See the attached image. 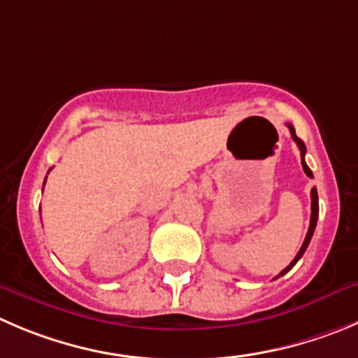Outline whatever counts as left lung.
I'll return each mask as SVG.
<instances>
[{"label": "left lung", "instance_id": "8db88e82", "mask_svg": "<svg viewBox=\"0 0 358 358\" xmlns=\"http://www.w3.org/2000/svg\"><path fill=\"white\" fill-rule=\"evenodd\" d=\"M288 128H290L292 138H294V141H295V144H297V145H299V149H301V156H302V162H301V163H302V169H304L306 176H308V177H313V172H311V169H309V166H308V163H306V159H304V155H306V145H304V142H302L301 138H299L297 135H295V128H294V126H292V124H288ZM316 221H318V193H316V188H313V189H311V221H309V230H308V234H306V239H304V243H302V248H301V250H299L297 257H295L294 260L290 262V265H288L287 268H283V271L279 272V275L287 274V272L290 271V268L294 267V265L297 264L299 260H301V257H302V255H304V251L308 250V246H309V241H311L313 234H315ZM279 275H275V279H278Z\"/></svg>", "mask_w": 358, "mask_h": 358}]
</instances>
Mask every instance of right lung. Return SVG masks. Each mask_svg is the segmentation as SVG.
Listing matches in <instances>:
<instances>
[{
	"label": "right lung",
	"mask_w": 358,
	"mask_h": 358,
	"mask_svg": "<svg viewBox=\"0 0 358 358\" xmlns=\"http://www.w3.org/2000/svg\"><path fill=\"white\" fill-rule=\"evenodd\" d=\"M45 179H47V177H45ZM43 185H45V182H43Z\"/></svg>",
	"instance_id": "1"
}]
</instances>
